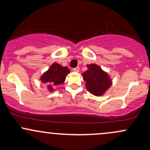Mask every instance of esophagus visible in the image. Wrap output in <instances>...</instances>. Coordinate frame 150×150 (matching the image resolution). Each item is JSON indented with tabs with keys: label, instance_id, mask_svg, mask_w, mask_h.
<instances>
[{
	"label": "esophagus",
	"instance_id": "1",
	"mask_svg": "<svg viewBox=\"0 0 150 150\" xmlns=\"http://www.w3.org/2000/svg\"><path fill=\"white\" fill-rule=\"evenodd\" d=\"M73 70L74 72H76V73H77V72L80 71V68H79V67H77V68H73Z\"/></svg>",
	"mask_w": 150,
	"mask_h": 150
}]
</instances>
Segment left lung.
Masks as SVG:
<instances>
[{"label": "left lung", "mask_w": 150, "mask_h": 150, "mask_svg": "<svg viewBox=\"0 0 150 150\" xmlns=\"http://www.w3.org/2000/svg\"><path fill=\"white\" fill-rule=\"evenodd\" d=\"M87 70L82 73L85 87L93 95L100 97L112 85V79L109 75L94 63L87 65Z\"/></svg>", "instance_id": "1"}]
</instances>
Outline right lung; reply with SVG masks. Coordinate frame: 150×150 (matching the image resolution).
I'll return each mask as SVG.
<instances>
[{
    "instance_id": "1",
    "label": "right lung",
    "mask_w": 150,
    "mask_h": 150,
    "mask_svg": "<svg viewBox=\"0 0 150 150\" xmlns=\"http://www.w3.org/2000/svg\"><path fill=\"white\" fill-rule=\"evenodd\" d=\"M68 67L62 66L57 63H53L50 68L42 74L40 80L46 84L47 89L52 92L56 90L55 87L64 83L66 76L70 73Z\"/></svg>"
}]
</instances>
